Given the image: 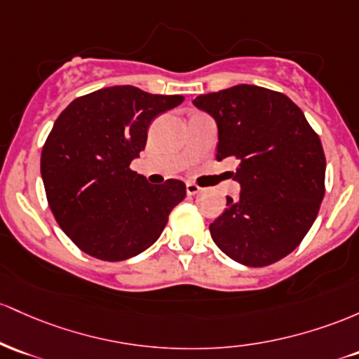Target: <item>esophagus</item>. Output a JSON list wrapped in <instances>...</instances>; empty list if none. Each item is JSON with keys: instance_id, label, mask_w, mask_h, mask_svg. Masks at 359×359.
<instances>
[{"instance_id": "obj_1", "label": "esophagus", "mask_w": 359, "mask_h": 359, "mask_svg": "<svg viewBox=\"0 0 359 359\" xmlns=\"http://www.w3.org/2000/svg\"><path fill=\"white\" fill-rule=\"evenodd\" d=\"M200 191H201V188L198 187V184H195V183H187V195H188V196L196 195V193H200Z\"/></svg>"}]
</instances>
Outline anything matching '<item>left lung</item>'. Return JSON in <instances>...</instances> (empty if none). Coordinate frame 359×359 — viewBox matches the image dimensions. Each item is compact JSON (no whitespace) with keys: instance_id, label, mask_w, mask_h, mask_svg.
<instances>
[{"instance_id":"1","label":"left lung","mask_w":359,"mask_h":359,"mask_svg":"<svg viewBox=\"0 0 359 359\" xmlns=\"http://www.w3.org/2000/svg\"><path fill=\"white\" fill-rule=\"evenodd\" d=\"M193 104L215 120L217 159L239 161V198L210 224L231 259L259 268L302 243L324 198L325 156L304 111L283 93L237 84L200 95Z\"/></svg>"}]
</instances>
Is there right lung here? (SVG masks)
<instances>
[{"label": "right lung", "mask_w": 359, "mask_h": 359, "mask_svg": "<svg viewBox=\"0 0 359 359\" xmlns=\"http://www.w3.org/2000/svg\"><path fill=\"white\" fill-rule=\"evenodd\" d=\"M183 100L111 86L76 98L55 120L40 172L55 220L86 255L123 261L159 239L187 187L151 184L130 163L146 147L152 120Z\"/></svg>", "instance_id": "right-lung-1"}]
</instances>
